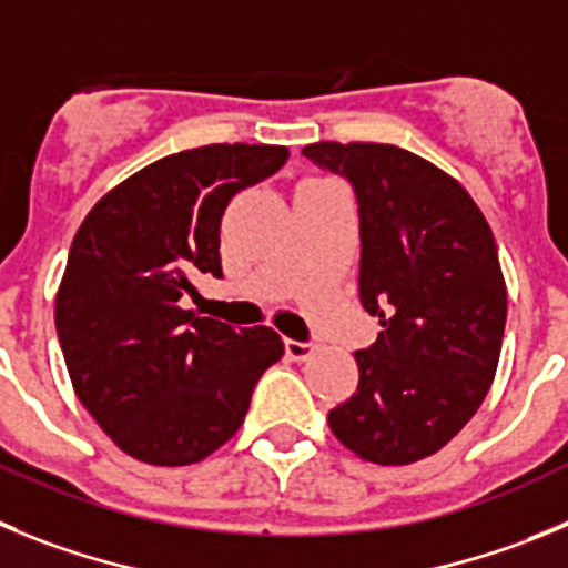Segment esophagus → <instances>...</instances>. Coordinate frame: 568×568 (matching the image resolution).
Masks as SVG:
<instances>
[{
	"instance_id": "34e87169",
	"label": "esophagus",
	"mask_w": 568,
	"mask_h": 568,
	"mask_svg": "<svg viewBox=\"0 0 568 568\" xmlns=\"http://www.w3.org/2000/svg\"><path fill=\"white\" fill-rule=\"evenodd\" d=\"M314 351H316V345H311V342L285 339V354H288L294 362H305L311 354H314Z\"/></svg>"
}]
</instances>
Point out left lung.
I'll return each mask as SVG.
<instances>
[{"label": "left lung", "instance_id": "left-lung-1", "mask_svg": "<svg viewBox=\"0 0 568 568\" xmlns=\"http://www.w3.org/2000/svg\"><path fill=\"white\" fill-rule=\"evenodd\" d=\"M303 152L354 183L359 296L382 325L354 354L359 385L328 427L362 462H422L458 436L498 371L507 283L493 229L467 189L416 152L371 141Z\"/></svg>", "mask_w": 568, "mask_h": 568}]
</instances>
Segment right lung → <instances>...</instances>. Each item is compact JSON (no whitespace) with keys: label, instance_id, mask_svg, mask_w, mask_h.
I'll return each mask as SVG.
<instances>
[{"label":"right lung","instance_id":"add662e5","mask_svg":"<svg viewBox=\"0 0 568 568\" xmlns=\"http://www.w3.org/2000/svg\"><path fill=\"white\" fill-rule=\"evenodd\" d=\"M288 158L274 144H209L112 186L79 226L55 294V331L87 413L126 456L186 467L223 447L257 379L283 356L277 331L183 308L221 277L229 201Z\"/></svg>","mask_w":568,"mask_h":568}]
</instances>
